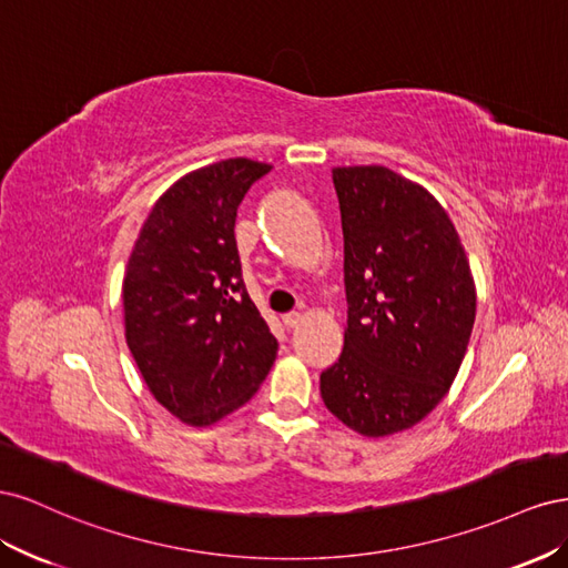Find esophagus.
<instances>
[{"mask_svg":"<svg viewBox=\"0 0 568 568\" xmlns=\"http://www.w3.org/2000/svg\"><path fill=\"white\" fill-rule=\"evenodd\" d=\"M282 322H284L286 329H294V326H298L303 322V315L301 313H288V315L282 317Z\"/></svg>","mask_w":568,"mask_h":568,"instance_id":"34e87169","label":"esophagus"}]
</instances>
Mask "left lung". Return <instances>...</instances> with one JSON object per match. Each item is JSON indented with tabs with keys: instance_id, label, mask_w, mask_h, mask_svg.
I'll return each mask as SVG.
<instances>
[{
	"instance_id": "1",
	"label": "left lung",
	"mask_w": 568,
	"mask_h": 568,
	"mask_svg": "<svg viewBox=\"0 0 568 568\" xmlns=\"http://www.w3.org/2000/svg\"><path fill=\"white\" fill-rule=\"evenodd\" d=\"M348 324L320 376L326 409L384 438L450 390L469 346L476 286L453 220L432 192L384 165L334 168Z\"/></svg>"
}]
</instances>
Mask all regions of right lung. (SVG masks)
I'll return each instance as SVG.
<instances>
[{
  "label": "right lung",
  "mask_w": 568,
  "mask_h": 568,
  "mask_svg": "<svg viewBox=\"0 0 568 568\" xmlns=\"http://www.w3.org/2000/svg\"><path fill=\"white\" fill-rule=\"evenodd\" d=\"M270 170L251 159L192 170L153 203L130 253L128 348L153 398L189 426L246 405L277 357L234 239L239 203Z\"/></svg>",
  "instance_id": "add662e5"
}]
</instances>
